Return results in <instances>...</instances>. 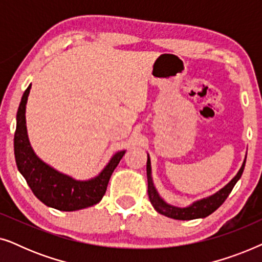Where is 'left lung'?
<instances>
[{"label":"left lung","mask_w":262,"mask_h":262,"mask_svg":"<svg viewBox=\"0 0 262 262\" xmlns=\"http://www.w3.org/2000/svg\"><path fill=\"white\" fill-rule=\"evenodd\" d=\"M245 164H246V160L242 164L241 169H239L238 173L236 174V177L232 179V180L229 182L224 188H222L220 192H217L216 194L211 195L209 198L199 200V202L192 204L191 206L181 209V207L168 205V204L164 203L163 200L160 198L159 193L156 192L151 180V167H150V159L148 156V162H146V175H148V194H149L150 203L152 204V206L155 207L157 212L163 214V216L174 218V220L191 221V220H195V218L207 217L209 214L214 212V211H216L218 207L225 202V199L228 198L229 194H230L232 188H234V186L236 185V182H237L239 180V178H241L243 169H245Z\"/></svg>","instance_id":"obj_1"}]
</instances>
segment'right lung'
I'll return each mask as SVG.
<instances>
[{
  "label": "right lung",
  "instance_id": "obj_1",
  "mask_svg": "<svg viewBox=\"0 0 262 262\" xmlns=\"http://www.w3.org/2000/svg\"><path fill=\"white\" fill-rule=\"evenodd\" d=\"M30 89L31 84L24 93L16 114L14 154L17 169L26 179L33 194L46 206L59 211H76L95 205L105 195L111 175L125 151L117 152L99 177L88 181H76L52 169L34 155L27 138L25 111Z\"/></svg>",
  "mask_w": 262,
  "mask_h": 262
}]
</instances>
